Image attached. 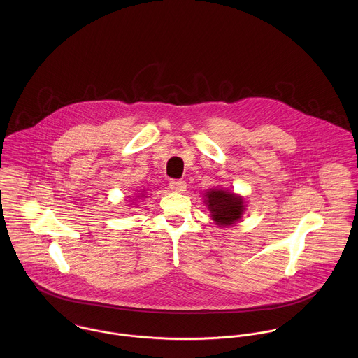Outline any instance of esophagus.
Segmentation results:
<instances>
[{
    "instance_id": "34e87169",
    "label": "esophagus",
    "mask_w": 358,
    "mask_h": 358,
    "mask_svg": "<svg viewBox=\"0 0 358 358\" xmlns=\"http://www.w3.org/2000/svg\"><path fill=\"white\" fill-rule=\"evenodd\" d=\"M186 187H187V185H186V182L182 180V179H172V180L169 182V189H171L172 192H175V193H183V192L186 190Z\"/></svg>"
}]
</instances>
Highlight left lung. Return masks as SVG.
<instances>
[{
  "label": "left lung",
  "mask_w": 358,
  "mask_h": 358,
  "mask_svg": "<svg viewBox=\"0 0 358 358\" xmlns=\"http://www.w3.org/2000/svg\"><path fill=\"white\" fill-rule=\"evenodd\" d=\"M205 204L210 212L212 220L219 227L234 224L243 217L245 203L241 196L222 189H210L205 193Z\"/></svg>",
  "instance_id": "obj_1"
}]
</instances>
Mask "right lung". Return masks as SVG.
<instances>
[{
    "instance_id": "right-lung-1",
    "label": "right lung",
    "mask_w": 358,
    "mask_h": 358,
    "mask_svg": "<svg viewBox=\"0 0 358 358\" xmlns=\"http://www.w3.org/2000/svg\"><path fill=\"white\" fill-rule=\"evenodd\" d=\"M142 197H143V194H142Z\"/></svg>"
}]
</instances>
